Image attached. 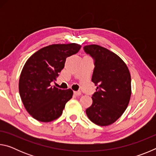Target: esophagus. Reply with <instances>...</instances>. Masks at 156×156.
I'll return each instance as SVG.
<instances>
[{
    "instance_id": "esophagus-1",
    "label": "esophagus",
    "mask_w": 156,
    "mask_h": 156,
    "mask_svg": "<svg viewBox=\"0 0 156 156\" xmlns=\"http://www.w3.org/2000/svg\"><path fill=\"white\" fill-rule=\"evenodd\" d=\"M73 94L76 96H80L81 95V92L80 91H73Z\"/></svg>"
}]
</instances>
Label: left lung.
Returning <instances> with one entry per match:
<instances>
[{
	"label": "left lung",
	"instance_id": "1",
	"mask_svg": "<svg viewBox=\"0 0 156 156\" xmlns=\"http://www.w3.org/2000/svg\"><path fill=\"white\" fill-rule=\"evenodd\" d=\"M84 51L95 60L91 81L97 86L91 106L86 113L99 126L115 122L125 112L131 95V75L125 62L115 53L105 47L90 44Z\"/></svg>",
	"mask_w": 156,
	"mask_h": 156
}]
</instances>
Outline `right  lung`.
I'll return each mask as SVG.
<instances>
[{
	"label": "right lung",
	"instance_id": "1",
	"mask_svg": "<svg viewBox=\"0 0 156 156\" xmlns=\"http://www.w3.org/2000/svg\"><path fill=\"white\" fill-rule=\"evenodd\" d=\"M80 47L77 43L51 44L39 49L26 61L18 89L25 108L34 119L49 122L62 115L73 91L52 87L51 83L58 77L66 58L78 53Z\"/></svg>",
	"mask_w": 156,
	"mask_h": 156
}]
</instances>
